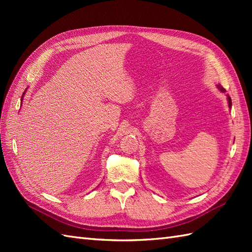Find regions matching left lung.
<instances>
[{
    "instance_id": "8db88e82",
    "label": "left lung",
    "mask_w": 252,
    "mask_h": 252,
    "mask_svg": "<svg viewBox=\"0 0 252 252\" xmlns=\"http://www.w3.org/2000/svg\"><path fill=\"white\" fill-rule=\"evenodd\" d=\"M218 89L220 90L221 92H223V93H225V92H226V91L224 90V89L221 87V85H218ZM227 101H228V107H229V108H231V107H232V99H231V97H229L228 95H227Z\"/></svg>"
}]
</instances>
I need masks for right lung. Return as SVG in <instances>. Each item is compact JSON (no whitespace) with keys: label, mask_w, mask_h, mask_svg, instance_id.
<instances>
[{"label":"right lung","mask_w":252,"mask_h":252,"mask_svg":"<svg viewBox=\"0 0 252 252\" xmlns=\"http://www.w3.org/2000/svg\"><path fill=\"white\" fill-rule=\"evenodd\" d=\"M24 94H25V93H24ZM23 97H24V96H23Z\"/></svg>","instance_id":"1"}]
</instances>
